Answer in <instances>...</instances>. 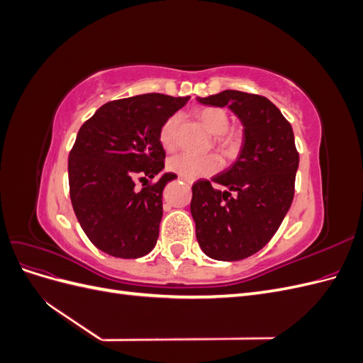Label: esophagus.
Returning <instances> with one entry per match:
<instances>
[{
    "label": "esophagus",
    "mask_w": 363,
    "mask_h": 363,
    "mask_svg": "<svg viewBox=\"0 0 363 363\" xmlns=\"http://www.w3.org/2000/svg\"><path fill=\"white\" fill-rule=\"evenodd\" d=\"M186 184H192V180H189V179H184V177H180Z\"/></svg>",
    "instance_id": "esophagus-1"
}]
</instances>
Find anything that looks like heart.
Here are the masks:
<instances>
[{
	"instance_id": "obj_1",
	"label": "heart",
	"mask_w": 363,
	"mask_h": 363,
	"mask_svg": "<svg viewBox=\"0 0 363 363\" xmlns=\"http://www.w3.org/2000/svg\"><path fill=\"white\" fill-rule=\"evenodd\" d=\"M196 116L203 125L213 133V145L227 159H233L239 155L244 145V131L240 127L230 125V116L219 107H201L196 111ZM180 125V115H171L159 130V142L164 151H172L177 147V131ZM221 163L213 155L196 156L191 152H180L168 160V168L179 174L180 177L195 180L199 177L215 174Z\"/></svg>"
}]
</instances>
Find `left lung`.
<instances>
[{
  "mask_svg": "<svg viewBox=\"0 0 363 363\" xmlns=\"http://www.w3.org/2000/svg\"><path fill=\"white\" fill-rule=\"evenodd\" d=\"M199 101L228 106L245 127L238 160L212 179L227 191L201 179L191 201L201 250L216 260H240L269 242L292 204L300 162L294 131L267 96L230 89Z\"/></svg>",
  "mask_w": 363,
  "mask_h": 363,
  "instance_id": "left-lung-1",
  "label": "left lung"
}]
</instances>
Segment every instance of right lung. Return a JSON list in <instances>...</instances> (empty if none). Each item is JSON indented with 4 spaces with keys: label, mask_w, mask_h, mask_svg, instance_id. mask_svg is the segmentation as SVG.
I'll list each match as a JSON object with an SVG mask.
<instances>
[{
    "label": "right lung",
    "mask_w": 363,
    "mask_h": 363,
    "mask_svg": "<svg viewBox=\"0 0 363 363\" xmlns=\"http://www.w3.org/2000/svg\"><path fill=\"white\" fill-rule=\"evenodd\" d=\"M189 96L145 94L108 101L80 127L68 157L69 195L91 242L113 257L148 255L159 238L164 167L159 130Z\"/></svg>",
    "instance_id": "1"
}]
</instances>
